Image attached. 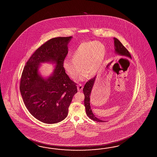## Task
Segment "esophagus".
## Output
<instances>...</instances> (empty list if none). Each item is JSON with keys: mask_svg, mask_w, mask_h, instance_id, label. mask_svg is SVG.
<instances>
[{"mask_svg": "<svg viewBox=\"0 0 157 157\" xmlns=\"http://www.w3.org/2000/svg\"><path fill=\"white\" fill-rule=\"evenodd\" d=\"M82 89H83V85H82V84L80 83V84L77 86V89H78V91H81V90H82Z\"/></svg>", "mask_w": 157, "mask_h": 157, "instance_id": "34e87169", "label": "esophagus"}]
</instances>
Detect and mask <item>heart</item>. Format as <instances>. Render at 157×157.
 Listing matches in <instances>:
<instances>
[{"mask_svg":"<svg viewBox=\"0 0 157 157\" xmlns=\"http://www.w3.org/2000/svg\"><path fill=\"white\" fill-rule=\"evenodd\" d=\"M105 56V48L99 41H85L79 44L71 54L72 60H64L63 67L72 79L80 77L83 80L88 76L94 77L100 70Z\"/></svg>","mask_w":157,"mask_h":157,"instance_id":"1","label":"heart"}]
</instances>
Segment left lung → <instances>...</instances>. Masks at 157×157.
<instances>
[{
  "label": "left lung",
  "instance_id": "1",
  "mask_svg": "<svg viewBox=\"0 0 157 157\" xmlns=\"http://www.w3.org/2000/svg\"><path fill=\"white\" fill-rule=\"evenodd\" d=\"M113 40L116 53L119 55L122 56L124 57H128V58H131L130 52L125 47H124V45H122V44L121 43L119 40L115 37H114ZM95 77H94L93 78H91V80L88 81L84 86L83 89V94L85 95L84 104H85V107L86 109V113L87 116L89 117L90 119L93 120L94 121H96V122H105V121L100 120L95 117L91 110L90 105V94H91V91L93 89V87L94 81L95 80Z\"/></svg>",
  "mask_w": 157,
  "mask_h": 157
}]
</instances>
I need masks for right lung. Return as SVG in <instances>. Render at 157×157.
Returning <instances> with one entry per match:
<instances>
[{
    "label": "right lung",
    "mask_w": 157,
    "mask_h": 157,
    "mask_svg": "<svg viewBox=\"0 0 157 157\" xmlns=\"http://www.w3.org/2000/svg\"><path fill=\"white\" fill-rule=\"evenodd\" d=\"M72 36L57 37L41 45L25 66L20 89L24 104L32 116L45 124H56L68 115L76 83L71 80L63 67ZM51 61L56 66L53 75L45 79L38 73L40 63Z\"/></svg>",
    "instance_id": "obj_1"
}]
</instances>
